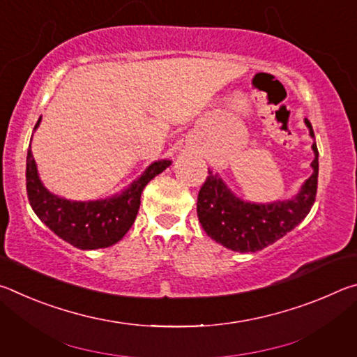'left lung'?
Segmentation results:
<instances>
[{"mask_svg": "<svg viewBox=\"0 0 357 357\" xmlns=\"http://www.w3.org/2000/svg\"><path fill=\"white\" fill-rule=\"evenodd\" d=\"M305 126L313 135L309 119ZM315 159L312 176L302 184L291 200L268 204L249 203L238 198L222 178L208 170V178L198 192L197 214L209 238L236 252H258L285 236L305 219L315 203L318 187V148L312 144Z\"/></svg>", "mask_w": 357, "mask_h": 357, "instance_id": "1", "label": "left lung"}]
</instances>
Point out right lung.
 I'll list each match as a JSON object with an SVG mask.
<instances>
[{"instance_id":"add662e5","label":"right lung","mask_w":357,"mask_h":357,"mask_svg":"<svg viewBox=\"0 0 357 357\" xmlns=\"http://www.w3.org/2000/svg\"><path fill=\"white\" fill-rule=\"evenodd\" d=\"M39 123L40 118L34 129H38ZM170 165L172 160L154 162L128 189L105 200L72 202L45 189L29 146L26 155L28 200L36 215L66 243L82 250L104 249L116 244L129 231L140 209L143 189Z\"/></svg>"}]
</instances>
